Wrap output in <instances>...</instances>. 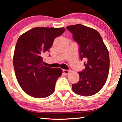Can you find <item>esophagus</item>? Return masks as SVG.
<instances>
[{"mask_svg":"<svg viewBox=\"0 0 122 122\" xmlns=\"http://www.w3.org/2000/svg\"><path fill=\"white\" fill-rule=\"evenodd\" d=\"M70 72L69 70H63V73L66 74H68Z\"/></svg>","mask_w":122,"mask_h":122,"instance_id":"34e87169","label":"esophagus"}]
</instances>
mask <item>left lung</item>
Wrapping results in <instances>:
<instances>
[{
    "mask_svg": "<svg viewBox=\"0 0 122 122\" xmlns=\"http://www.w3.org/2000/svg\"><path fill=\"white\" fill-rule=\"evenodd\" d=\"M79 45L80 58L84 59V69L78 72L79 81L72 84L74 93L88 97L98 93L104 86L109 69V52L96 30L81 24L66 27Z\"/></svg>",
    "mask_w": 122,
    "mask_h": 122,
    "instance_id": "1",
    "label": "left lung"
}]
</instances>
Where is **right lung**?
<instances>
[{"mask_svg": "<svg viewBox=\"0 0 122 122\" xmlns=\"http://www.w3.org/2000/svg\"><path fill=\"white\" fill-rule=\"evenodd\" d=\"M64 28L36 27L21 35L13 56L15 73L22 89L31 97L43 98L54 92L56 81L62 74L61 68L42 64V55L52 46Z\"/></svg>", "mask_w": 122, "mask_h": 122, "instance_id": "add662e5", "label": "right lung"}]
</instances>
